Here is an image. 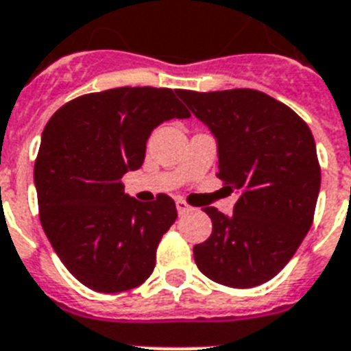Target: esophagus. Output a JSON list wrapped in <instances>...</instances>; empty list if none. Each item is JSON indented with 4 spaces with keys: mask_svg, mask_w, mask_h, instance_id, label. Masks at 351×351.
<instances>
[{
    "mask_svg": "<svg viewBox=\"0 0 351 351\" xmlns=\"http://www.w3.org/2000/svg\"><path fill=\"white\" fill-rule=\"evenodd\" d=\"M176 209H178V215H185L191 210V205L184 200H176Z\"/></svg>",
    "mask_w": 351,
    "mask_h": 351,
    "instance_id": "34e87169",
    "label": "esophagus"
}]
</instances>
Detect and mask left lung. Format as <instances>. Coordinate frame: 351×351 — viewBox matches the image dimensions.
Listing matches in <instances>:
<instances>
[{"mask_svg":"<svg viewBox=\"0 0 351 351\" xmlns=\"http://www.w3.org/2000/svg\"><path fill=\"white\" fill-rule=\"evenodd\" d=\"M178 95L215 135L218 178L240 195L232 216L204 209L213 232L193 249L196 267L232 289L267 283L314 221L321 167L312 131L287 104L258 90Z\"/></svg>","mask_w":351,"mask_h":351,"instance_id":"1","label":"left lung"}]
</instances>
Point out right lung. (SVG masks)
Returning a JSON list of instances; mask_svg holds the SVG:
<instances>
[{
    "label": "right lung",
    "instance_id": "1",
    "mask_svg": "<svg viewBox=\"0 0 351 351\" xmlns=\"http://www.w3.org/2000/svg\"><path fill=\"white\" fill-rule=\"evenodd\" d=\"M189 117L169 88L124 86L77 97L45 126L34 167L39 220L84 287L115 294L151 276L156 247L176 220L175 202L131 198L122 175L142 166L158 124Z\"/></svg>",
    "mask_w": 351,
    "mask_h": 351
}]
</instances>
